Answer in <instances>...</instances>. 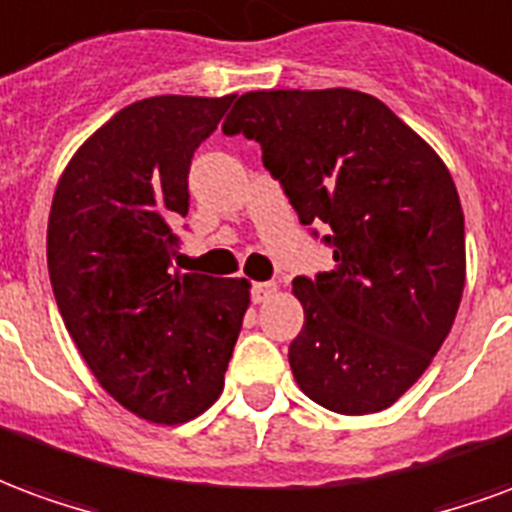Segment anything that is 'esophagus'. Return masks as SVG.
Instances as JSON below:
<instances>
[{
  "mask_svg": "<svg viewBox=\"0 0 512 512\" xmlns=\"http://www.w3.org/2000/svg\"><path fill=\"white\" fill-rule=\"evenodd\" d=\"M274 293H277V285H274V282H255V285H252V301H255V304H266L268 299H274Z\"/></svg>",
  "mask_w": 512,
  "mask_h": 512,
  "instance_id": "obj_1",
  "label": "esophagus"
}]
</instances>
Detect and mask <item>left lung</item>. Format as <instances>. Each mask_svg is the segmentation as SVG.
I'll list each match as a JSON object with an SVG mask.
<instances>
[{
    "label": "left lung",
    "instance_id": "1",
    "mask_svg": "<svg viewBox=\"0 0 512 512\" xmlns=\"http://www.w3.org/2000/svg\"><path fill=\"white\" fill-rule=\"evenodd\" d=\"M260 142L301 224H329L334 271L296 277L290 370L318 406L384 411L447 340L466 282L463 211L436 150L359 90H257L224 117Z\"/></svg>",
    "mask_w": 512,
    "mask_h": 512
}]
</instances>
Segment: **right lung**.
Returning <instances> with one entry per match:
<instances>
[{"mask_svg":"<svg viewBox=\"0 0 512 512\" xmlns=\"http://www.w3.org/2000/svg\"><path fill=\"white\" fill-rule=\"evenodd\" d=\"M235 95H156L120 109L62 172L49 277L98 384L136 417L180 425L222 395L249 307L246 279L172 271L194 150Z\"/></svg>","mask_w":512,"mask_h":512,"instance_id":"add662e5","label":"right lung"}]
</instances>
